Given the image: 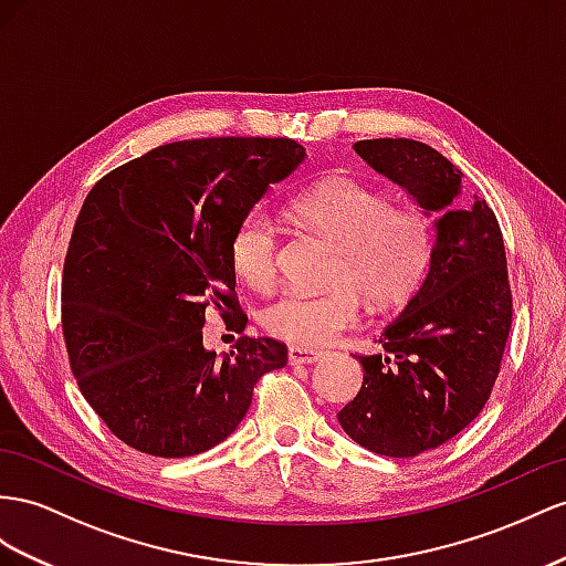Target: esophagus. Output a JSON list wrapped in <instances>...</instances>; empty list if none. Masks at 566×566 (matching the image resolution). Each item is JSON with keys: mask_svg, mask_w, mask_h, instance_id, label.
<instances>
[{"mask_svg": "<svg viewBox=\"0 0 566 566\" xmlns=\"http://www.w3.org/2000/svg\"><path fill=\"white\" fill-rule=\"evenodd\" d=\"M321 358H323V352H317V349H306V346H289V364L292 366H296V364L311 366Z\"/></svg>", "mask_w": 566, "mask_h": 566, "instance_id": "esophagus-1", "label": "esophagus"}]
</instances>
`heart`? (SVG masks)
I'll return each mask as SVG.
<instances>
[{
	"mask_svg": "<svg viewBox=\"0 0 566 566\" xmlns=\"http://www.w3.org/2000/svg\"><path fill=\"white\" fill-rule=\"evenodd\" d=\"M294 210L303 222L339 245L335 280L327 292L286 289L263 311L270 335L294 346H323L354 325L364 298L373 306H397L426 277L432 229L418 210H399L387 196L349 177H335L311 188ZM239 280L265 289L277 274V224L255 208L243 217L229 243ZM359 287L356 290L355 286Z\"/></svg>",
	"mask_w": 566,
	"mask_h": 566,
	"instance_id": "heart-1",
	"label": "heart"
}]
</instances>
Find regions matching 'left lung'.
I'll return each mask as SVG.
<instances>
[{"label": "left lung", "mask_w": 566, "mask_h": 566, "mask_svg": "<svg viewBox=\"0 0 566 566\" xmlns=\"http://www.w3.org/2000/svg\"><path fill=\"white\" fill-rule=\"evenodd\" d=\"M354 150L432 220L426 277L385 325L387 354L356 356L364 387L337 413L354 442L403 459L452 440L485 407L512 327L504 241L495 212L461 198V169L430 145L375 138Z\"/></svg>", "instance_id": "obj_1"}]
</instances>
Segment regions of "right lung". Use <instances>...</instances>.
Wrapping results in <instances>:
<instances>
[{
    "mask_svg": "<svg viewBox=\"0 0 566 566\" xmlns=\"http://www.w3.org/2000/svg\"><path fill=\"white\" fill-rule=\"evenodd\" d=\"M306 150L289 138L167 143L99 179L71 234L62 329L81 392L122 442L177 459L237 430L260 375L286 346L202 344L206 311L245 327L234 301V229Z\"/></svg>",
    "mask_w": 566,
    "mask_h": 566,
    "instance_id": "1",
    "label": "right lung"
}]
</instances>
